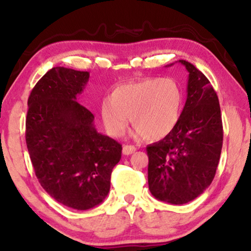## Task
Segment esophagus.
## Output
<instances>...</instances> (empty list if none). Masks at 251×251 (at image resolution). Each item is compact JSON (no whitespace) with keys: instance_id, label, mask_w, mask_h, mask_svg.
<instances>
[{"instance_id":"1","label":"esophagus","mask_w":251,"mask_h":251,"mask_svg":"<svg viewBox=\"0 0 251 251\" xmlns=\"http://www.w3.org/2000/svg\"><path fill=\"white\" fill-rule=\"evenodd\" d=\"M136 150V148L134 146H131V145H125L123 147V153L124 155H131Z\"/></svg>"}]
</instances>
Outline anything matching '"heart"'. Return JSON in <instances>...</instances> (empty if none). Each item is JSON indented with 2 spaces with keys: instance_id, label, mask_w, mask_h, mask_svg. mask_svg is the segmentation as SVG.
<instances>
[{
  "instance_id": "heart-1",
  "label": "heart",
  "mask_w": 251,
  "mask_h": 251,
  "mask_svg": "<svg viewBox=\"0 0 251 251\" xmlns=\"http://www.w3.org/2000/svg\"><path fill=\"white\" fill-rule=\"evenodd\" d=\"M181 109L182 92L175 79L148 78L117 86L102 102L101 117L111 136H122L131 117L135 135L153 141L175 129Z\"/></svg>"
}]
</instances>
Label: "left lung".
Here are the masks:
<instances>
[{"label": "left lung", "mask_w": 251, "mask_h": 251, "mask_svg": "<svg viewBox=\"0 0 251 251\" xmlns=\"http://www.w3.org/2000/svg\"><path fill=\"white\" fill-rule=\"evenodd\" d=\"M187 100L175 129L147 147L149 190L157 200L185 204L215 178L223 147L218 96L208 78L189 62Z\"/></svg>", "instance_id": "obj_1"}]
</instances>
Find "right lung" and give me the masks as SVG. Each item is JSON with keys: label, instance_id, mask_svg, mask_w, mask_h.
Masks as SVG:
<instances>
[{"label": "right lung", "instance_id": "obj_1", "mask_svg": "<svg viewBox=\"0 0 251 251\" xmlns=\"http://www.w3.org/2000/svg\"><path fill=\"white\" fill-rule=\"evenodd\" d=\"M89 72L52 68L29 94L26 146L47 193L75 210L99 205L110 190L122 145L96 131L94 115L75 101Z\"/></svg>", "mask_w": 251, "mask_h": 251}]
</instances>
